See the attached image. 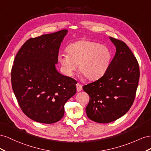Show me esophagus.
<instances>
[{
  "mask_svg": "<svg viewBox=\"0 0 151 151\" xmlns=\"http://www.w3.org/2000/svg\"><path fill=\"white\" fill-rule=\"evenodd\" d=\"M76 90L77 92H80L81 90H82V85H81L80 83H78L76 85Z\"/></svg>",
  "mask_w": 151,
  "mask_h": 151,
  "instance_id": "esophagus-1",
  "label": "esophagus"
}]
</instances>
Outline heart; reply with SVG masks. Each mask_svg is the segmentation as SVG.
<instances>
[{
    "label": "heart",
    "mask_w": 151,
    "mask_h": 151,
    "mask_svg": "<svg viewBox=\"0 0 151 151\" xmlns=\"http://www.w3.org/2000/svg\"><path fill=\"white\" fill-rule=\"evenodd\" d=\"M67 54H60L59 61L64 70L71 76L78 65L79 71L86 79L97 80L109 68L111 53L109 48L99 43L81 40L73 42L66 49Z\"/></svg>",
    "instance_id": "heart-1"
}]
</instances>
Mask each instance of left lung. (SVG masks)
<instances>
[{
	"mask_svg": "<svg viewBox=\"0 0 151 151\" xmlns=\"http://www.w3.org/2000/svg\"><path fill=\"white\" fill-rule=\"evenodd\" d=\"M116 48L101 78L83 87L90 97L86 113L92 121L107 123L125 114L135 100L140 77L136 58L124 42L109 37Z\"/></svg>",
	"mask_w": 151,
	"mask_h": 151,
	"instance_id": "8db88e82",
	"label": "left lung"
}]
</instances>
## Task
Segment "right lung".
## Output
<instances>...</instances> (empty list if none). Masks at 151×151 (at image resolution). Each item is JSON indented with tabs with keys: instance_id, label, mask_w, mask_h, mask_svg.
I'll list each match as a JSON object with an SVG mask.
<instances>
[{
	"instance_id": "right-lung-1",
	"label": "right lung",
	"mask_w": 151,
	"mask_h": 151,
	"mask_svg": "<svg viewBox=\"0 0 151 151\" xmlns=\"http://www.w3.org/2000/svg\"><path fill=\"white\" fill-rule=\"evenodd\" d=\"M67 29L25 42L11 70V83L21 110L37 122L51 124L64 114V104L76 92V80L56 70L60 45Z\"/></svg>"
}]
</instances>
